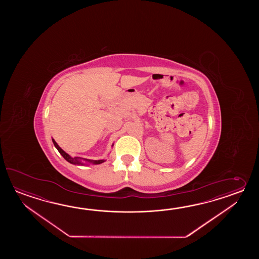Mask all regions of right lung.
I'll use <instances>...</instances> for the list:
<instances>
[{
    "instance_id": "obj_1",
    "label": "right lung",
    "mask_w": 259,
    "mask_h": 259,
    "mask_svg": "<svg viewBox=\"0 0 259 259\" xmlns=\"http://www.w3.org/2000/svg\"><path fill=\"white\" fill-rule=\"evenodd\" d=\"M52 141H53V143L55 144V148L58 150V152L60 153L61 155H62L67 162H69L70 164H73V165H89V164L99 165V164H102V163L105 162V159L91 160L86 159V158H81V157H71L69 154H66V152H65L63 149L61 148L60 146L57 144V143L55 142L54 139H52ZM113 145H114V144H112V146H113Z\"/></svg>"
}]
</instances>
